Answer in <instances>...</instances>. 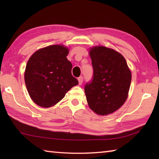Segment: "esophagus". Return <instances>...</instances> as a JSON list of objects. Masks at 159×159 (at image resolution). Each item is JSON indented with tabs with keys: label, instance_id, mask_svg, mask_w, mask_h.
<instances>
[{
	"label": "esophagus",
	"instance_id": "obj_1",
	"mask_svg": "<svg viewBox=\"0 0 159 159\" xmlns=\"http://www.w3.org/2000/svg\"><path fill=\"white\" fill-rule=\"evenodd\" d=\"M78 81H79V84L81 85L83 83V77L80 76L79 78H78Z\"/></svg>",
	"mask_w": 159,
	"mask_h": 159
}]
</instances>
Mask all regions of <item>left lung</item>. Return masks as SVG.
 Returning <instances> with one entry per match:
<instances>
[{"label":"left lung","instance_id":"left-lung-1","mask_svg":"<svg viewBox=\"0 0 159 159\" xmlns=\"http://www.w3.org/2000/svg\"><path fill=\"white\" fill-rule=\"evenodd\" d=\"M93 66L92 82L85 85V93L91 110L107 116L121 107L128 98L132 75L120 52L102 45L90 48Z\"/></svg>","mask_w":159,"mask_h":159}]
</instances>
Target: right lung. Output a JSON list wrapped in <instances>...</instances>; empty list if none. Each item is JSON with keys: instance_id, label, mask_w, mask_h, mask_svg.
<instances>
[{"instance_id": "obj_1", "label": "right lung", "mask_w": 159, "mask_h": 159, "mask_svg": "<svg viewBox=\"0 0 159 159\" xmlns=\"http://www.w3.org/2000/svg\"><path fill=\"white\" fill-rule=\"evenodd\" d=\"M69 52L64 45H52L36 50L29 59L25 81L29 96L37 105L53 107L79 84L71 75L72 64L66 58Z\"/></svg>"}]
</instances>
